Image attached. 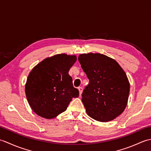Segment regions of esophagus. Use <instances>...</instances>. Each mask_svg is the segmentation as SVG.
<instances>
[{
	"label": "esophagus",
	"instance_id": "esophagus-1",
	"mask_svg": "<svg viewBox=\"0 0 151 151\" xmlns=\"http://www.w3.org/2000/svg\"><path fill=\"white\" fill-rule=\"evenodd\" d=\"M78 91H79V94H80V95H81L82 93L83 88H82V87H79V88H78Z\"/></svg>",
	"mask_w": 151,
	"mask_h": 151
}]
</instances>
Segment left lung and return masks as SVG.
Instances as JSON below:
<instances>
[{"mask_svg":"<svg viewBox=\"0 0 151 151\" xmlns=\"http://www.w3.org/2000/svg\"><path fill=\"white\" fill-rule=\"evenodd\" d=\"M79 62L89 82L82 93L86 113L93 119L108 122L126 108L130 83L116 61L100 53L81 54Z\"/></svg>","mask_w":151,"mask_h":151,"instance_id":"left-lung-1","label":"left lung"}]
</instances>
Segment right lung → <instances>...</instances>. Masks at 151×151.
Instances as JSON below:
<instances>
[{
  "mask_svg": "<svg viewBox=\"0 0 151 151\" xmlns=\"http://www.w3.org/2000/svg\"><path fill=\"white\" fill-rule=\"evenodd\" d=\"M76 61V55L55 54L37 63L25 84V93L34 113L50 119L65 111L79 91L73 86L69 70Z\"/></svg>",
  "mask_w": 151,
  "mask_h": 151,
  "instance_id": "right-lung-1",
  "label": "right lung"
}]
</instances>
